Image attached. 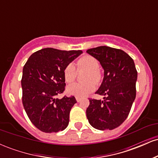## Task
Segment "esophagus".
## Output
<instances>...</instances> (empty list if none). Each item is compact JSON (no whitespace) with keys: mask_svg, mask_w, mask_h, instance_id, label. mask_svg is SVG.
<instances>
[{"mask_svg":"<svg viewBox=\"0 0 158 158\" xmlns=\"http://www.w3.org/2000/svg\"><path fill=\"white\" fill-rule=\"evenodd\" d=\"M76 99H77V102H80V101H81V98H79V97H76Z\"/></svg>","mask_w":158,"mask_h":158,"instance_id":"esophagus-1","label":"esophagus"}]
</instances>
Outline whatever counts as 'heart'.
<instances>
[{"label":"heart","instance_id":"obj_1","mask_svg":"<svg viewBox=\"0 0 158 158\" xmlns=\"http://www.w3.org/2000/svg\"><path fill=\"white\" fill-rule=\"evenodd\" d=\"M79 68H85L88 70V73L85 78L86 82H75L70 85L67 88L69 94L78 97H84L94 91L96 88L95 82H99L101 80V73L99 70V62L95 58L91 56H85L77 61ZM64 77L67 82L70 83L75 80L77 77L75 65L70 63L65 67L64 70ZM94 81H93V80Z\"/></svg>","mask_w":158,"mask_h":158}]
</instances>
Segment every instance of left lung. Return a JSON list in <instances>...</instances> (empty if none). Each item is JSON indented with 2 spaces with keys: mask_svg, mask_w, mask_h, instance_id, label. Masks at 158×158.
<instances>
[{
  "mask_svg": "<svg viewBox=\"0 0 158 158\" xmlns=\"http://www.w3.org/2000/svg\"><path fill=\"white\" fill-rule=\"evenodd\" d=\"M104 70V77L96 94L103 100L89 99L87 118L98 130H112L126 120L136 97L137 72L134 60L122 50L100 46L87 50Z\"/></svg>",
  "mask_w": 158,
  "mask_h": 158,
  "instance_id": "8db88e82",
  "label": "left lung"
}]
</instances>
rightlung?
I'll use <instances>...</instances> for the list:
<instances>
[{
    "instance_id": "add662e5",
    "label": "right lung",
    "mask_w": 158,
    "mask_h": 158,
    "mask_svg": "<svg viewBox=\"0 0 158 158\" xmlns=\"http://www.w3.org/2000/svg\"><path fill=\"white\" fill-rule=\"evenodd\" d=\"M81 50L44 48L32 53L23 68L22 102L32 124L40 131L52 133L68 126L70 111L77 103L75 97L56 96L64 90L65 67Z\"/></svg>"
}]
</instances>
